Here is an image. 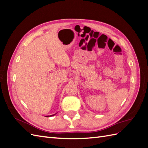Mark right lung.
Instances as JSON below:
<instances>
[{
  "label": "right lung",
  "instance_id": "obj_1",
  "mask_svg": "<svg viewBox=\"0 0 148 148\" xmlns=\"http://www.w3.org/2000/svg\"><path fill=\"white\" fill-rule=\"evenodd\" d=\"M55 115V114H54ZM48 115V116H46V117H51V116H53V115Z\"/></svg>",
  "mask_w": 148,
  "mask_h": 148
}]
</instances>
